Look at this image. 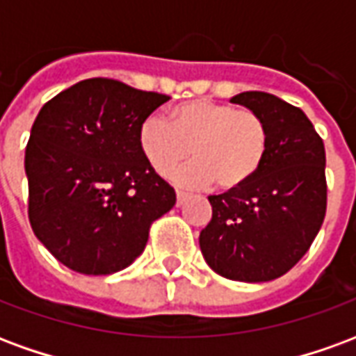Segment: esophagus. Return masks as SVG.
<instances>
[{"instance_id": "34e87169", "label": "esophagus", "mask_w": 356, "mask_h": 356, "mask_svg": "<svg viewBox=\"0 0 356 356\" xmlns=\"http://www.w3.org/2000/svg\"><path fill=\"white\" fill-rule=\"evenodd\" d=\"M188 193H183V191H177V206H183L186 200H188Z\"/></svg>"}]
</instances>
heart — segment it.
<instances>
[{
  "instance_id": "obj_1",
  "label": "heart",
  "mask_w": 356,
  "mask_h": 356,
  "mask_svg": "<svg viewBox=\"0 0 356 356\" xmlns=\"http://www.w3.org/2000/svg\"><path fill=\"white\" fill-rule=\"evenodd\" d=\"M170 122L147 118L139 129V147L152 170L160 175L191 156L194 162L175 173L183 186H209L234 191L255 177L268 145V129L257 112L236 108L229 102L196 99L170 110Z\"/></svg>"
}]
</instances>
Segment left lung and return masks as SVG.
Segmentation results:
<instances>
[{"mask_svg":"<svg viewBox=\"0 0 356 356\" xmlns=\"http://www.w3.org/2000/svg\"><path fill=\"white\" fill-rule=\"evenodd\" d=\"M231 102L254 110L268 129L267 154L240 188L209 196L200 232L204 259L217 275L267 282L307 254L326 213V152L305 112L275 95L246 91Z\"/></svg>","mask_w":356,"mask_h":356,"instance_id":"1","label":"left lung"}]
</instances>
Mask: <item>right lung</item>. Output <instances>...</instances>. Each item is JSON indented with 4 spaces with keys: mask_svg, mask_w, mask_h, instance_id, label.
I'll return each instance as SVG.
<instances>
[{
    "mask_svg": "<svg viewBox=\"0 0 356 356\" xmlns=\"http://www.w3.org/2000/svg\"><path fill=\"white\" fill-rule=\"evenodd\" d=\"M168 99L91 78L40 110L24 156L28 217L68 268L112 275L129 267L152 221L175 206V191L139 147L140 124Z\"/></svg>",
    "mask_w": 356,
    "mask_h": 356,
    "instance_id": "1",
    "label": "right lung"
}]
</instances>
